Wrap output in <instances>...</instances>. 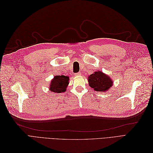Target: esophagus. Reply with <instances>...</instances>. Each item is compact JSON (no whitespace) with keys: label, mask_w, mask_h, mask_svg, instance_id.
Wrapping results in <instances>:
<instances>
[{"label":"esophagus","mask_w":153,"mask_h":153,"mask_svg":"<svg viewBox=\"0 0 153 153\" xmlns=\"http://www.w3.org/2000/svg\"><path fill=\"white\" fill-rule=\"evenodd\" d=\"M80 75H81V73L80 72H78L77 73H75V76H79Z\"/></svg>","instance_id":"1"}]
</instances>
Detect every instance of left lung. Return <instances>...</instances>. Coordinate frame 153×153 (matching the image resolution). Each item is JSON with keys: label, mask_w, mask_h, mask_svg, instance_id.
I'll return each mask as SVG.
<instances>
[{"label": "left lung", "mask_w": 153, "mask_h": 153, "mask_svg": "<svg viewBox=\"0 0 153 153\" xmlns=\"http://www.w3.org/2000/svg\"><path fill=\"white\" fill-rule=\"evenodd\" d=\"M88 82L94 91L101 92L108 91L113 85V81L110 76L101 71H95L88 76Z\"/></svg>", "instance_id": "obj_1"}]
</instances>
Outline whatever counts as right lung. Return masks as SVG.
<instances>
[{
    "label": "right lung",
    "mask_w": 153,
    "mask_h": 153,
    "mask_svg": "<svg viewBox=\"0 0 153 153\" xmlns=\"http://www.w3.org/2000/svg\"><path fill=\"white\" fill-rule=\"evenodd\" d=\"M69 76L64 75H57L50 84L49 90L53 93H62L66 91L69 84Z\"/></svg>",
    "instance_id": "obj_1"
}]
</instances>
